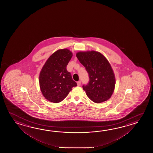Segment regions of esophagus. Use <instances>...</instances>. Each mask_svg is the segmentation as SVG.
<instances>
[{"mask_svg":"<svg viewBox=\"0 0 153 153\" xmlns=\"http://www.w3.org/2000/svg\"><path fill=\"white\" fill-rule=\"evenodd\" d=\"M77 85H78V86H80V85H81V81H78V82H77Z\"/></svg>","mask_w":153,"mask_h":153,"instance_id":"1","label":"esophagus"}]
</instances>
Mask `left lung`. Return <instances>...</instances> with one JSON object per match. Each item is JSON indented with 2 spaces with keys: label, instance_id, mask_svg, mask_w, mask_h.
Returning a JSON list of instances; mask_svg holds the SVG:
<instances>
[{
  "label": "left lung",
  "instance_id": "1",
  "mask_svg": "<svg viewBox=\"0 0 153 153\" xmlns=\"http://www.w3.org/2000/svg\"><path fill=\"white\" fill-rule=\"evenodd\" d=\"M76 56L88 74L89 82L82 86L88 97L96 103L107 101L115 86L114 73L107 59L95 51H80Z\"/></svg>",
  "mask_w": 153,
  "mask_h": 153
}]
</instances>
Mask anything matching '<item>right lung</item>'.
<instances>
[{"label": "right lung", "mask_w": 153, "mask_h": 153, "mask_svg": "<svg viewBox=\"0 0 153 153\" xmlns=\"http://www.w3.org/2000/svg\"><path fill=\"white\" fill-rule=\"evenodd\" d=\"M73 53L67 49L53 53L43 65L39 74V85L42 95L48 101L59 103L65 98L77 84L67 70Z\"/></svg>", "instance_id": "obj_1"}]
</instances>
